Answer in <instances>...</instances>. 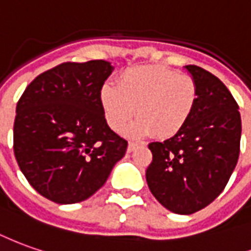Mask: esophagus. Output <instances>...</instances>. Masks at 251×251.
Here are the masks:
<instances>
[{"instance_id": "34e87169", "label": "esophagus", "mask_w": 251, "mask_h": 251, "mask_svg": "<svg viewBox=\"0 0 251 251\" xmlns=\"http://www.w3.org/2000/svg\"><path fill=\"white\" fill-rule=\"evenodd\" d=\"M139 146H140L139 143H133V141H130V143L127 144V152H132V151H134L136 147H139Z\"/></svg>"}]
</instances>
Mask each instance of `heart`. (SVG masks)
Here are the masks:
<instances>
[{
  "label": "heart",
  "mask_w": 251,
  "mask_h": 251,
  "mask_svg": "<svg viewBox=\"0 0 251 251\" xmlns=\"http://www.w3.org/2000/svg\"><path fill=\"white\" fill-rule=\"evenodd\" d=\"M105 118L114 130H122L134 117L126 133L133 137L152 133L156 139L175 137L183 130L198 103L195 79L161 66L129 68L118 88L105 85L100 92Z\"/></svg>",
  "instance_id": "heart-1"
}]
</instances>
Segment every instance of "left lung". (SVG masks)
Here are the masks:
<instances>
[{"instance_id": "obj_1", "label": "left lung", "mask_w": 251, "mask_h": 251, "mask_svg": "<svg viewBox=\"0 0 251 251\" xmlns=\"http://www.w3.org/2000/svg\"><path fill=\"white\" fill-rule=\"evenodd\" d=\"M198 86V103L181 132L150 143L152 162L146 178L150 191L168 210L192 214L226 188L238 163L242 134L239 107L216 75L185 66Z\"/></svg>"}]
</instances>
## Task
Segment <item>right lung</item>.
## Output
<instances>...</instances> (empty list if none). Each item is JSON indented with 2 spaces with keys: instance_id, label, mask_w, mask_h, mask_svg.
I'll return each instance as SVG.
<instances>
[{
  "instance_id": "right-lung-1",
  "label": "right lung",
  "mask_w": 251,
  "mask_h": 251,
  "mask_svg": "<svg viewBox=\"0 0 251 251\" xmlns=\"http://www.w3.org/2000/svg\"><path fill=\"white\" fill-rule=\"evenodd\" d=\"M105 60L63 63L32 81L16 105L13 151L31 187L52 202L92 197L125 156L127 141L104 118Z\"/></svg>"
}]
</instances>
